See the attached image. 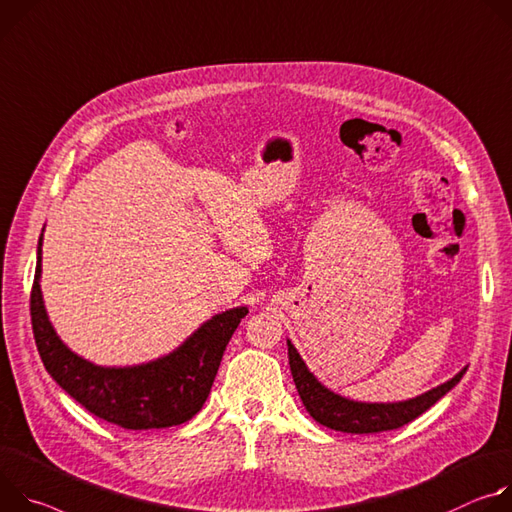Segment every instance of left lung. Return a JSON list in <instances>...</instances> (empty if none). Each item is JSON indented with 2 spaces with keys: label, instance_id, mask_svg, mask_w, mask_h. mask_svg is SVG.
<instances>
[{
  "label": "left lung",
  "instance_id": "8db88e82",
  "mask_svg": "<svg viewBox=\"0 0 512 512\" xmlns=\"http://www.w3.org/2000/svg\"><path fill=\"white\" fill-rule=\"evenodd\" d=\"M287 346H289V364H291L293 380L305 409L317 423L335 431H344V433L362 435V433H380V431L399 429L411 423L413 419H417L419 415H423L427 409H431L441 396H445L466 374V368H464L451 380L417 396V399H409L403 403H358V401L344 399V396H339L329 388H325L307 370L295 346L291 342H287Z\"/></svg>",
  "mask_w": 512,
  "mask_h": 512
}]
</instances>
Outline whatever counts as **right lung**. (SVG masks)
<instances>
[{
  "mask_svg": "<svg viewBox=\"0 0 512 512\" xmlns=\"http://www.w3.org/2000/svg\"><path fill=\"white\" fill-rule=\"evenodd\" d=\"M42 236L30 293L36 348L46 372L95 417L124 429H162L193 419L215 380L227 342L246 307H236L205 321L189 339L164 358L140 366L103 368L71 352L52 329L40 293Z\"/></svg>",
  "mask_w": 512,
  "mask_h": 512,
  "instance_id": "add662e5",
  "label": "right lung"
}]
</instances>
